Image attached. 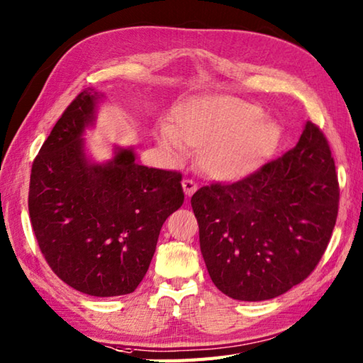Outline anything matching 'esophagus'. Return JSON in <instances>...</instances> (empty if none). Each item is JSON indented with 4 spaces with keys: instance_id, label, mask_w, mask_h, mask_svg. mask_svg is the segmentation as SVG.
Listing matches in <instances>:
<instances>
[{
    "instance_id": "34e87169",
    "label": "esophagus",
    "mask_w": 363,
    "mask_h": 363,
    "mask_svg": "<svg viewBox=\"0 0 363 363\" xmlns=\"http://www.w3.org/2000/svg\"><path fill=\"white\" fill-rule=\"evenodd\" d=\"M182 184H183V189H184V194H186L188 197H191L192 194H194V192L197 191V183L192 180V179H184L183 182H182Z\"/></svg>"
}]
</instances>
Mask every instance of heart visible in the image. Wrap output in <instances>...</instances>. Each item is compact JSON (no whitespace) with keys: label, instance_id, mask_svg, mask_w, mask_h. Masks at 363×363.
Returning a JSON list of instances; mask_svg holds the SVG:
<instances>
[{"label":"heart","instance_id":"1","mask_svg":"<svg viewBox=\"0 0 363 363\" xmlns=\"http://www.w3.org/2000/svg\"><path fill=\"white\" fill-rule=\"evenodd\" d=\"M281 130L261 107L231 96H197L174 108V127L161 125V146L182 155L200 147L199 164L220 180L244 179L277 150Z\"/></svg>","mask_w":363,"mask_h":363}]
</instances>
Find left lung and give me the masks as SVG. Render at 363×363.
Returning a JSON list of instances; mask_svg holds the SVG:
<instances>
[{"mask_svg": "<svg viewBox=\"0 0 363 363\" xmlns=\"http://www.w3.org/2000/svg\"><path fill=\"white\" fill-rule=\"evenodd\" d=\"M339 199L331 149L312 123L295 147L244 179L196 191L191 205L216 287L262 301L300 284L329 244Z\"/></svg>", "mask_w": 363, "mask_h": 363, "instance_id": "8db88e82", "label": "left lung"}]
</instances>
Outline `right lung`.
<instances>
[{"label": "right lung", "mask_w": 363, "mask_h": 363, "mask_svg": "<svg viewBox=\"0 0 363 363\" xmlns=\"http://www.w3.org/2000/svg\"><path fill=\"white\" fill-rule=\"evenodd\" d=\"M99 94L86 88L55 123L30 169L29 217L40 252L63 283L91 296L132 294L160 230L183 205L182 174L141 166L130 149L106 164L85 158Z\"/></svg>", "instance_id": "1"}]
</instances>
